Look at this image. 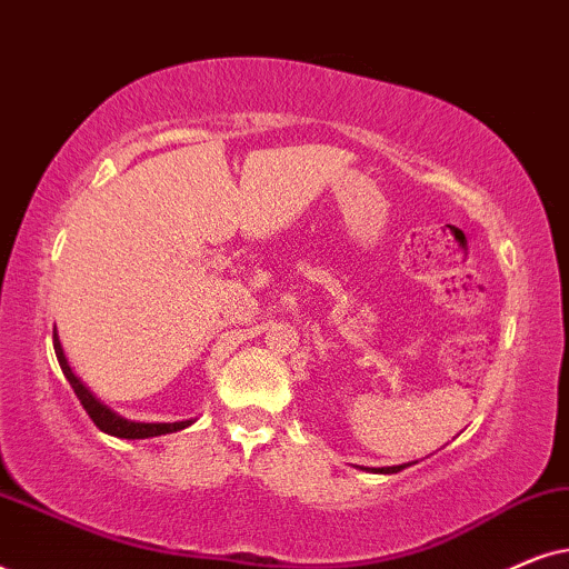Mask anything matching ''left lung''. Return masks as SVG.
<instances>
[{
  "instance_id": "left-lung-1",
  "label": "left lung",
  "mask_w": 569,
  "mask_h": 569,
  "mask_svg": "<svg viewBox=\"0 0 569 569\" xmlns=\"http://www.w3.org/2000/svg\"><path fill=\"white\" fill-rule=\"evenodd\" d=\"M407 466H411V463H401V466H383V469H370V471H376V473H399V471L407 469Z\"/></svg>"
}]
</instances>
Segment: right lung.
<instances>
[{
	"instance_id": "1",
	"label": "right lung",
	"mask_w": 569,
	"mask_h": 569,
	"mask_svg": "<svg viewBox=\"0 0 569 569\" xmlns=\"http://www.w3.org/2000/svg\"><path fill=\"white\" fill-rule=\"evenodd\" d=\"M53 349H57V360L61 365V372H64L69 386L74 388L77 399H80L84 411H88L90 419L96 422L100 432L113 435V438H123V440H144V438H158V435L186 430V427H191L193 422H197V419H183V422H134V419L116 415L113 409H108L103 401L96 399V393H92L90 388L74 376L72 365H69L67 355H64V347H61V341H59L57 329H53Z\"/></svg>"
}]
</instances>
